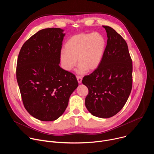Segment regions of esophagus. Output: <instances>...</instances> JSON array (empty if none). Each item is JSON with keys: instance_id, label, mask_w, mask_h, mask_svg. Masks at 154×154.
<instances>
[{"instance_id": "esophagus-1", "label": "esophagus", "mask_w": 154, "mask_h": 154, "mask_svg": "<svg viewBox=\"0 0 154 154\" xmlns=\"http://www.w3.org/2000/svg\"><path fill=\"white\" fill-rule=\"evenodd\" d=\"M77 79L79 83H82V78L80 76H77Z\"/></svg>"}]
</instances>
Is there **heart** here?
Wrapping results in <instances>:
<instances>
[{"label": "heart", "mask_w": 154, "mask_h": 154, "mask_svg": "<svg viewBox=\"0 0 154 154\" xmlns=\"http://www.w3.org/2000/svg\"><path fill=\"white\" fill-rule=\"evenodd\" d=\"M106 46L105 37L100 33H80L71 37L60 51V58L64 69L71 71L79 63L77 72L84 74L93 71L100 64Z\"/></svg>", "instance_id": "1"}]
</instances>
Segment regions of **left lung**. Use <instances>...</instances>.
I'll return each instance as SVG.
<instances>
[{
  "mask_svg": "<svg viewBox=\"0 0 154 154\" xmlns=\"http://www.w3.org/2000/svg\"><path fill=\"white\" fill-rule=\"evenodd\" d=\"M107 35L103 59L98 68L82 80L88 88L85 106L93 116L108 118L125 104L132 88V61L127 44L113 28L102 26Z\"/></svg>",
  "mask_w": 154,
  "mask_h": 154,
  "instance_id": "left-lung-1",
  "label": "left lung"
}]
</instances>
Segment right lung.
I'll list each match as a JSON object with an SVG mask.
<instances>
[{
  "mask_svg": "<svg viewBox=\"0 0 154 154\" xmlns=\"http://www.w3.org/2000/svg\"><path fill=\"white\" fill-rule=\"evenodd\" d=\"M60 28L38 31L21 48L16 79L26 110L42 121H55L78 86L75 76L59 66L65 33Z\"/></svg>",
  "mask_w": 154,
  "mask_h": 154,
  "instance_id": "right-lung-1",
  "label": "right lung"
}]
</instances>
